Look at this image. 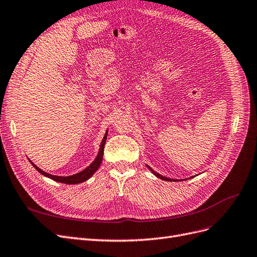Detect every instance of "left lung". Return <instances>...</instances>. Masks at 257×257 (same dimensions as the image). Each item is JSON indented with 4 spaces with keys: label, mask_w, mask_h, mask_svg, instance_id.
<instances>
[{
    "label": "left lung",
    "mask_w": 257,
    "mask_h": 257,
    "mask_svg": "<svg viewBox=\"0 0 257 257\" xmlns=\"http://www.w3.org/2000/svg\"><path fill=\"white\" fill-rule=\"evenodd\" d=\"M148 168L151 170V172H153L158 178H160V179H162V180H165V181H178V180H175V179H168V178H165V177H163V176H161V175H159V174H157V173H155L153 169H151L149 166H148Z\"/></svg>",
    "instance_id": "8db88e82"
}]
</instances>
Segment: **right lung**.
<instances>
[{"mask_svg": "<svg viewBox=\"0 0 257 257\" xmlns=\"http://www.w3.org/2000/svg\"><path fill=\"white\" fill-rule=\"evenodd\" d=\"M107 132L106 135H104L103 137V140L101 141V144H100V148H99V153L96 157V159L94 160V162H92V164L90 166H88L87 168H85L84 170H82V172L78 173V174H75L73 176H69V177H59V176H54V175H50L47 174L45 172H43L42 169H40L39 167H37L32 161L31 163L32 165L39 172L41 175L50 178L52 180H55V181L57 182H60V183H65V184H78V183H81V182H84L85 180H88L96 170L99 168L100 164H101V161H102V156H103V149H104V143H106V140H107Z\"/></svg>", "mask_w": 257, "mask_h": 257, "instance_id": "add662e5", "label": "right lung"}]
</instances>
